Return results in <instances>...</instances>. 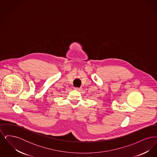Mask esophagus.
<instances>
[{"label":"esophagus","instance_id":"1","mask_svg":"<svg viewBox=\"0 0 157 157\" xmlns=\"http://www.w3.org/2000/svg\"><path fill=\"white\" fill-rule=\"evenodd\" d=\"M74 90H80L81 88H78V87H75Z\"/></svg>","mask_w":157,"mask_h":157}]
</instances>
